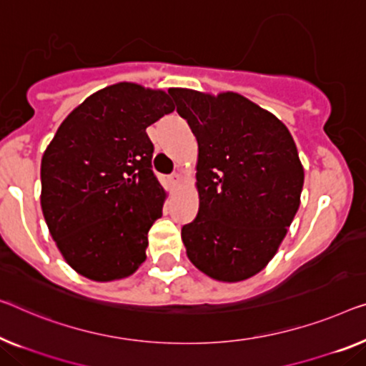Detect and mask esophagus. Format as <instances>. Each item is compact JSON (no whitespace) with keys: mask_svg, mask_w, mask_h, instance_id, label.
Segmentation results:
<instances>
[{"mask_svg":"<svg viewBox=\"0 0 366 366\" xmlns=\"http://www.w3.org/2000/svg\"><path fill=\"white\" fill-rule=\"evenodd\" d=\"M167 181H169V184H171V185H176L179 181H181V174H179V172L171 174V176L167 177Z\"/></svg>","mask_w":366,"mask_h":366,"instance_id":"obj_1","label":"esophagus"}]
</instances>
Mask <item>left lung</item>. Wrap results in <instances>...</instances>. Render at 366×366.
Here are the masks:
<instances>
[{"instance_id": "1", "label": "left lung", "mask_w": 366, "mask_h": 366, "mask_svg": "<svg viewBox=\"0 0 366 366\" xmlns=\"http://www.w3.org/2000/svg\"><path fill=\"white\" fill-rule=\"evenodd\" d=\"M169 94L199 144V214L182 227L189 259L214 280H248L276 254L301 204L296 143L274 114L233 92Z\"/></svg>"}]
</instances>
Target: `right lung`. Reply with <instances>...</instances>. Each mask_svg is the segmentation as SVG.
<instances>
[{
  "label": "right lung",
  "instance_id": "add662e5",
  "mask_svg": "<svg viewBox=\"0 0 366 366\" xmlns=\"http://www.w3.org/2000/svg\"><path fill=\"white\" fill-rule=\"evenodd\" d=\"M162 90L122 81L64 119L41 162V207L64 259L94 281L127 277L146 259L166 192L146 128L174 112Z\"/></svg>",
  "mask_w": 366,
  "mask_h": 366
}]
</instances>
